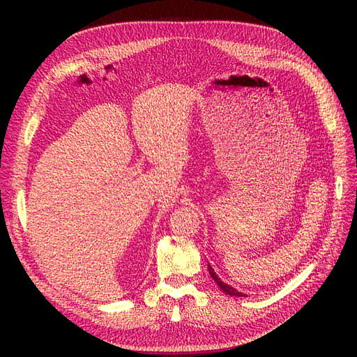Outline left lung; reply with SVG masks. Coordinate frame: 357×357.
<instances>
[{
  "instance_id": "1",
  "label": "left lung",
  "mask_w": 357,
  "mask_h": 357,
  "mask_svg": "<svg viewBox=\"0 0 357 357\" xmlns=\"http://www.w3.org/2000/svg\"><path fill=\"white\" fill-rule=\"evenodd\" d=\"M208 273H210V276L215 279V282L219 285V288H221V290H222L225 294H229V296H238V298H247V294H245V293H241V291H238V290H236V288H233V287H230L229 284L222 282V280L218 278V275L215 273V270L211 268L210 265H208Z\"/></svg>"
}]
</instances>
